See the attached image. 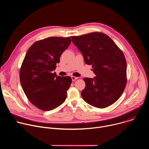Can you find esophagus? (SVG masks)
<instances>
[{
	"instance_id": "obj_1",
	"label": "esophagus",
	"mask_w": 149,
	"mask_h": 149,
	"mask_svg": "<svg viewBox=\"0 0 149 149\" xmlns=\"http://www.w3.org/2000/svg\"><path fill=\"white\" fill-rule=\"evenodd\" d=\"M71 78H72V80L73 81H75L76 79H78V77H75L72 76V77H71Z\"/></svg>"
}]
</instances>
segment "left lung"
I'll list each match as a JSON object with an SVG mask.
<instances>
[{"instance_id":"left-lung-1","label":"left lung","mask_w":149,"mask_h":149,"mask_svg":"<svg viewBox=\"0 0 149 149\" xmlns=\"http://www.w3.org/2000/svg\"><path fill=\"white\" fill-rule=\"evenodd\" d=\"M71 38L96 75L84 78L86 87L81 93L83 100L97 108L109 107L121 97L126 86L127 63L123 52L103 33Z\"/></svg>"}]
</instances>
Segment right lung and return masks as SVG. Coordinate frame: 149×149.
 <instances>
[{
  "label": "right lung",
  "instance_id": "add662e5",
  "mask_svg": "<svg viewBox=\"0 0 149 149\" xmlns=\"http://www.w3.org/2000/svg\"><path fill=\"white\" fill-rule=\"evenodd\" d=\"M71 42L70 37H49L38 40L24 58L19 73L21 86L29 101L42 110L56 109L67 97L71 78L58 76L52 71Z\"/></svg>",
  "mask_w": 149,
  "mask_h": 149
}]
</instances>
